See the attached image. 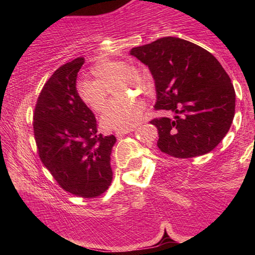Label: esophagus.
Instances as JSON below:
<instances>
[{"mask_svg":"<svg viewBox=\"0 0 255 255\" xmlns=\"http://www.w3.org/2000/svg\"><path fill=\"white\" fill-rule=\"evenodd\" d=\"M131 131H133V128H130V129H123V130H118V131H116V136H124V135H126V133H129V132H131Z\"/></svg>","mask_w":255,"mask_h":255,"instance_id":"obj_1","label":"esophagus"}]
</instances>
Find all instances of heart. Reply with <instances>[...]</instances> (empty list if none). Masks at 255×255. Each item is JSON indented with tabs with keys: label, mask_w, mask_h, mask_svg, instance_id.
<instances>
[{
	"label": "heart",
	"mask_w": 255,
	"mask_h": 255,
	"mask_svg": "<svg viewBox=\"0 0 255 255\" xmlns=\"http://www.w3.org/2000/svg\"><path fill=\"white\" fill-rule=\"evenodd\" d=\"M93 80H82L77 83L76 92L81 101L96 112L105 111L108 103V90L117 83L116 92L125 94L130 88L145 90L147 76L137 67L129 66L124 60L105 59L92 67ZM143 102L126 99L112 102L102 116V126L109 130H123L135 127L143 115Z\"/></svg>",
	"instance_id": "heart-1"
}]
</instances>
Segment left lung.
<instances>
[{
    "mask_svg": "<svg viewBox=\"0 0 255 255\" xmlns=\"http://www.w3.org/2000/svg\"><path fill=\"white\" fill-rule=\"evenodd\" d=\"M129 54L149 68L155 82V109L173 119H153L157 146L173 157L205 155L221 143L235 115V90L209 51L176 37L135 47Z\"/></svg>",
    "mask_w": 255,
    "mask_h": 255,
    "instance_id": "1",
    "label": "left lung"
}]
</instances>
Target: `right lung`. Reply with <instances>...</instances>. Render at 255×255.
Instances as JSON below:
<instances>
[{
	"label": "right lung",
	"mask_w": 255,
	"mask_h": 255,
	"mask_svg": "<svg viewBox=\"0 0 255 255\" xmlns=\"http://www.w3.org/2000/svg\"><path fill=\"white\" fill-rule=\"evenodd\" d=\"M77 57L56 70L38 97L33 132L39 157L65 191L96 198L112 181L111 153L116 137L98 132L94 114L76 92Z\"/></svg>",
	"instance_id": "obj_1"
}]
</instances>
